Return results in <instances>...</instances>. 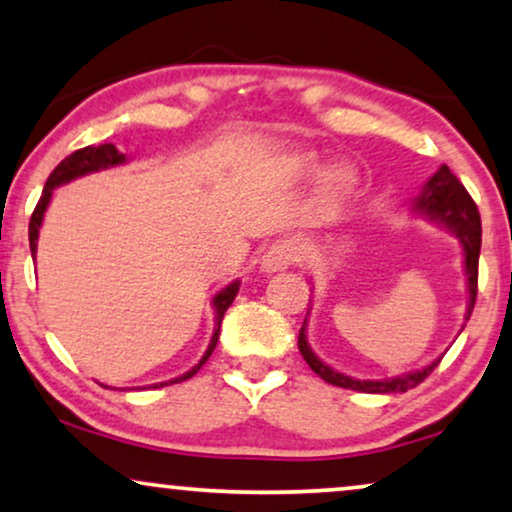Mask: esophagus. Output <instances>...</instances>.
<instances>
[{
    "label": "esophagus",
    "mask_w": 512,
    "mask_h": 512,
    "mask_svg": "<svg viewBox=\"0 0 512 512\" xmlns=\"http://www.w3.org/2000/svg\"><path fill=\"white\" fill-rule=\"evenodd\" d=\"M301 247H298L296 242L291 240H280L275 242L272 247L265 251L263 256V270L265 272H280V270H287L289 265H294L301 261Z\"/></svg>",
    "instance_id": "esophagus-1"
}]
</instances>
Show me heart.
<instances>
[{
	"label": "heart",
	"mask_w": 512,
	"mask_h": 512,
	"mask_svg": "<svg viewBox=\"0 0 512 512\" xmlns=\"http://www.w3.org/2000/svg\"><path fill=\"white\" fill-rule=\"evenodd\" d=\"M284 169L294 178L310 176L317 169V155L310 150L291 152L287 162H284ZM357 183H360V174H357L353 164H334V167H329L320 176V185H317V209L327 216L336 214L353 195Z\"/></svg>",
	"instance_id": "1"
}]
</instances>
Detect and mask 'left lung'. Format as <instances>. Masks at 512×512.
<instances>
[{"label": "left lung", "instance_id": "left-lung-1", "mask_svg": "<svg viewBox=\"0 0 512 512\" xmlns=\"http://www.w3.org/2000/svg\"><path fill=\"white\" fill-rule=\"evenodd\" d=\"M416 214L428 216L430 221L442 223L444 228H449L456 237L461 240L463 247V265H466V284H468V313L466 320L473 313L475 298H477V261H480V247H482V223H480V211L473 197L468 195V190L463 188V183L451 174L447 164H442L433 176L428 178V183L423 185V192L416 197L414 202ZM308 320L303 322L301 331H298V350H301L303 360L308 362V367L315 371L317 376L331 383V386L357 390V393H407V390L416 388L423 378L433 374V369L440 364V360L430 362L428 367L409 371L404 376L395 378H383V381H360V378L338 374L324 364L308 345Z\"/></svg>", "mask_w": 512, "mask_h": 512}]
</instances>
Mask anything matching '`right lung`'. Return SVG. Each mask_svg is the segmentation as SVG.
I'll return each instance as SVG.
<instances>
[{"mask_svg": "<svg viewBox=\"0 0 512 512\" xmlns=\"http://www.w3.org/2000/svg\"><path fill=\"white\" fill-rule=\"evenodd\" d=\"M124 162H126V155H122V152H119L112 143L86 145V148L72 152V155L65 157L63 162L58 164V167L51 171V176L46 178V185H44V190H42V197H39L37 207H35V211H32V218H30V251H32V258H35V254H37L39 228H42L44 211H46V207H49L53 190H56L58 185L75 181V178H79V176L94 174V171H101V169L119 167V164H124ZM237 291H240V280L232 282V284H228V287H225V289L218 291V294L214 296V301H211V305H214V313H216V324H214V336H211L209 348H207V353L202 355V360H199L190 371H185L183 376L171 378V381H164V383H157L155 388L171 386V383L188 381V378H192V376L197 374L199 369H202V364L209 360L211 353H214V348H216V343H218V334H221L223 315H225V310L230 308V303L235 301Z\"/></svg>", "mask_w": 512, "mask_h": 512, "instance_id": "right-lung-1", "label": "right lung"}]
</instances>
